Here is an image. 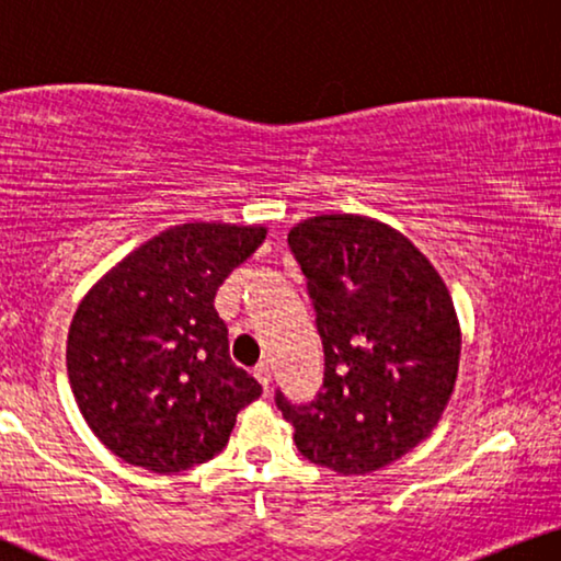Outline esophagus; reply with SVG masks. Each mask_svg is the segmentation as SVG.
<instances>
[{
    "label": "esophagus",
    "mask_w": 561,
    "mask_h": 561,
    "mask_svg": "<svg viewBox=\"0 0 561 561\" xmlns=\"http://www.w3.org/2000/svg\"><path fill=\"white\" fill-rule=\"evenodd\" d=\"M254 378L259 380V386H262L264 390L270 388V382H272V370H270V363H259V365L254 367Z\"/></svg>",
    "instance_id": "esophagus-1"
}]
</instances>
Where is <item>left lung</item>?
Returning <instances> with one entry per match:
<instances>
[{"label":"left lung","instance_id":"8db88e82","mask_svg":"<svg viewBox=\"0 0 561 561\" xmlns=\"http://www.w3.org/2000/svg\"><path fill=\"white\" fill-rule=\"evenodd\" d=\"M324 347L322 392L284 421L307 461L342 476L380 471L423 443L446 411L461 324L446 282L398 229L320 214L287 233Z\"/></svg>","mask_w":561,"mask_h":561}]
</instances>
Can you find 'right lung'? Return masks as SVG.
Here are the masks:
<instances>
[{
  "label": "right lung",
  "instance_id": "obj_1",
  "mask_svg": "<svg viewBox=\"0 0 561 561\" xmlns=\"http://www.w3.org/2000/svg\"><path fill=\"white\" fill-rule=\"evenodd\" d=\"M264 239L262 224H179L111 266L75 309V403L125 463L153 473L204 463L227 446L241 408L262 396L231 363L214 297Z\"/></svg>",
  "mask_w": 561,
  "mask_h": 561
}]
</instances>
